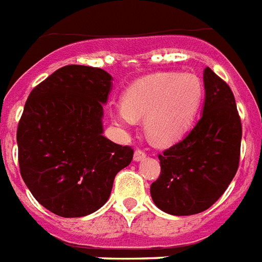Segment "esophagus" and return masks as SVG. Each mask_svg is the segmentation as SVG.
Returning <instances> with one entry per match:
<instances>
[{
	"mask_svg": "<svg viewBox=\"0 0 262 262\" xmlns=\"http://www.w3.org/2000/svg\"><path fill=\"white\" fill-rule=\"evenodd\" d=\"M146 157V153L143 152V150H135V153H134V161H142L143 159Z\"/></svg>",
	"mask_w": 262,
	"mask_h": 262,
	"instance_id": "esophagus-1",
	"label": "esophagus"
}]
</instances>
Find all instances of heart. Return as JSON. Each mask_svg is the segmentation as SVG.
<instances>
[{
	"label": "heart",
	"instance_id": "heart-1",
	"mask_svg": "<svg viewBox=\"0 0 262 262\" xmlns=\"http://www.w3.org/2000/svg\"><path fill=\"white\" fill-rule=\"evenodd\" d=\"M203 96V82L196 74L155 73L133 82L123 94V105L110 110V117L125 129L143 120L147 139L170 146L190 129Z\"/></svg>",
	"mask_w": 262,
	"mask_h": 262
}]
</instances>
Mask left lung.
<instances>
[{"label":"left lung","instance_id":"8db88e82","mask_svg":"<svg viewBox=\"0 0 262 262\" xmlns=\"http://www.w3.org/2000/svg\"><path fill=\"white\" fill-rule=\"evenodd\" d=\"M202 116L181 142L164 150L150 196L161 211L193 215L211 207L233 180L241 156L242 124L235 96L210 68L203 72Z\"/></svg>","mask_w":262,"mask_h":262}]
</instances>
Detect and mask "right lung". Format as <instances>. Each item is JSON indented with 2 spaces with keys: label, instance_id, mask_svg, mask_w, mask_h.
<instances>
[{
  "label": "right lung",
  "instance_id": "obj_1",
  "mask_svg": "<svg viewBox=\"0 0 262 262\" xmlns=\"http://www.w3.org/2000/svg\"><path fill=\"white\" fill-rule=\"evenodd\" d=\"M112 81L102 69L69 64L27 98L16 134L20 174L35 200L56 215L95 213L133 160L131 147L103 135Z\"/></svg>",
  "mask_w": 262,
  "mask_h": 262
}]
</instances>
